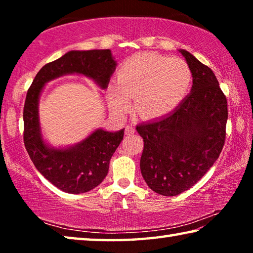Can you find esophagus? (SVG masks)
Segmentation results:
<instances>
[{
    "label": "esophagus",
    "mask_w": 253,
    "mask_h": 253,
    "mask_svg": "<svg viewBox=\"0 0 253 253\" xmlns=\"http://www.w3.org/2000/svg\"><path fill=\"white\" fill-rule=\"evenodd\" d=\"M125 132H126V135H131V134H134V132H135V127H134V126H131V125H129V126H126Z\"/></svg>",
    "instance_id": "obj_1"
}]
</instances>
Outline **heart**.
<instances>
[{
    "label": "heart",
    "instance_id": "heart-1",
    "mask_svg": "<svg viewBox=\"0 0 253 253\" xmlns=\"http://www.w3.org/2000/svg\"><path fill=\"white\" fill-rule=\"evenodd\" d=\"M192 72L184 60L144 52L126 60L117 72V83L108 87L110 107L118 115L135 111L144 119L165 116L181 104L190 90Z\"/></svg>",
    "mask_w": 253,
    "mask_h": 253
}]
</instances>
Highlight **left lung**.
<instances>
[{"mask_svg": "<svg viewBox=\"0 0 253 253\" xmlns=\"http://www.w3.org/2000/svg\"><path fill=\"white\" fill-rule=\"evenodd\" d=\"M192 72L191 92L166 116L137 126L144 139L140 172L151 190L175 196L198 183L223 148L228 104L209 67L178 49Z\"/></svg>", "mask_w": 253, "mask_h": 253, "instance_id": "8db88e82", "label": "left lung"}]
</instances>
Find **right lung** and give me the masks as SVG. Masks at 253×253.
Listing matches in <instances>:
<instances>
[{"mask_svg": "<svg viewBox=\"0 0 253 253\" xmlns=\"http://www.w3.org/2000/svg\"><path fill=\"white\" fill-rule=\"evenodd\" d=\"M116 67L117 61L109 49L71 50L42 67L28 90L23 109L25 148L37 169L66 193H85L104 181L125 128L117 131L97 128L74 145L52 146L42 134L41 93L50 81L68 75L84 76L105 90Z\"/></svg>", "mask_w": 253, "mask_h": 253, "instance_id": "obj_1", "label": "right lung"}]
</instances>
